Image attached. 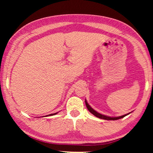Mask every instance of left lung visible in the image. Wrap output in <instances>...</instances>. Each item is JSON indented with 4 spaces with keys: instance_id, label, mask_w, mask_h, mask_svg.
<instances>
[{
    "instance_id": "obj_1",
    "label": "left lung",
    "mask_w": 153,
    "mask_h": 153,
    "mask_svg": "<svg viewBox=\"0 0 153 153\" xmlns=\"http://www.w3.org/2000/svg\"><path fill=\"white\" fill-rule=\"evenodd\" d=\"M85 102H86V105L87 108H88V111H90V113H91L92 114H93V115H94V116H96V117H97L100 118V119H102V120H120V119H121V118L124 117H125V116L128 115V114H129V113H128V114H126V115H124L120 116V117H108V116L102 115V114L98 113L95 110L93 109V108L88 105V103L87 102L86 100H85Z\"/></svg>"
}]
</instances>
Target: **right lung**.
<instances>
[{
    "instance_id": "add662e5",
    "label": "right lung",
    "mask_w": 153,
    "mask_h": 153,
    "mask_svg": "<svg viewBox=\"0 0 153 153\" xmlns=\"http://www.w3.org/2000/svg\"><path fill=\"white\" fill-rule=\"evenodd\" d=\"M56 113H53V114H50V115H56ZM46 116H48V115H46Z\"/></svg>"
}]
</instances>
